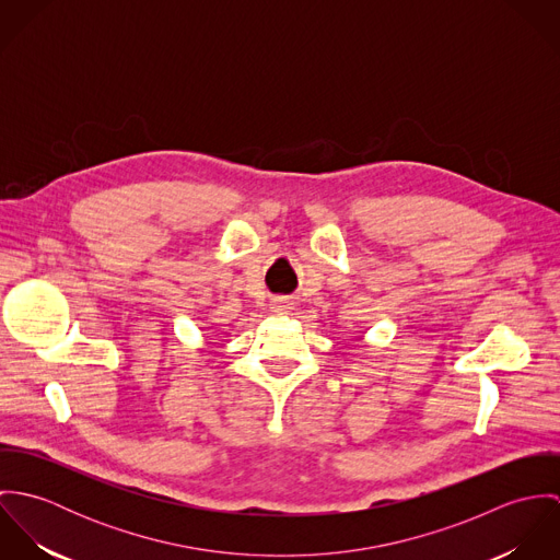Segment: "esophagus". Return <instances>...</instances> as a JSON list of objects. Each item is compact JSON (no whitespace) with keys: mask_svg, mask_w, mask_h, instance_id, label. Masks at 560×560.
Listing matches in <instances>:
<instances>
[{"mask_svg":"<svg viewBox=\"0 0 560 560\" xmlns=\"http://www.w3.org/2000/svg\"><path fill=\"white\" fill-rule=\"evenodd\" d=\"M293 308V304L287 298H276L271 300V311L273 313H289Z\"/></svg>","mask_w":560,"mask_h":560,"instance_id":"esophagus-1","label":"esophagus"}]
</instances>
